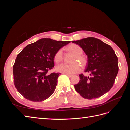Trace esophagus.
Returning <instances> with one entry per match:
<instances>
[{
    "mask_svg": "<svg viewBox=\"0 0 130 130\" xmlns=\"http://www.w3.org/2000/svg\"><path fill=\"white\" fill-rule=\"evenodd\" d=\"M64 74L66 75H67L69 77H72L73 76V75H72V74Z\"/></svg>",
    "mask_w": 130,
    "mask_h": 130,
    "instance_id": "34e87169",
    "label": "esophagus"
}]
</instances>
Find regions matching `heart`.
Segmentation results:
<instances>
[{"label":"heart","mask_w":130,"mask_h":130,"mask_svg":"<svg viewBox=\"0 0 130 130\" xmlns=\"http://www.w3.org/2000/svg\"><path fill=\"white\" fill-rule=\"evenodd\" d=\"M69 52L75 55L72 60V63L64 64L62 63L57 67V70L59 72L63 74H75L80 72L81 69V65L77 62H80L82 66L86 64V58L81 55L83 52L81 46L73 44L69 45L67 48ZM63 51L62 49L58 50L54 56V60L56 63H60L63 60Z\"/></svg>","instance_id":"1"}]
</instances>
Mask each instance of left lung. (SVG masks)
Wrapping results in <instances>:
<instances>
[{
    "label": "left lung",
    "instance_id": "1",
    "mask_svg": "<svg viewBox=\"0 0 130 130\" xmlns=\"http://www.w3.org/2000/svg\"><path fill=\"white\" fill-rule=\"evenodd\" d=\"M80 45L87 56L88 62L85 72L90 76L79 75L80 81L74 85L76 91L85 99L99 98L113 87L118 72V58L108 44L94 37L72 41Z\"/></svg>",
    "mask_w": 130,
    "mask_h": 130
}]
</instances>
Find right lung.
Listing matches in <instances>:
<instances>
[{
	"instance_id": "right-lung-1",
	"label": "right lung",
	"mask_w": 130,
	"mask_h": 130,
	"mask_svg": "<svg viewBox=\"0 0 130 130\" xmlns=\"http://www.w3.org/2000/svg\"><path fill=\"white\" fill-rule=\"evenodd\" d=\"M70 42L42 38L27 45L17 55L13 65V79L22 95L29 100L40 102L52 95L61 74L47 73L54 66L56 53Z\"/></svg>"
}]
</instances>
